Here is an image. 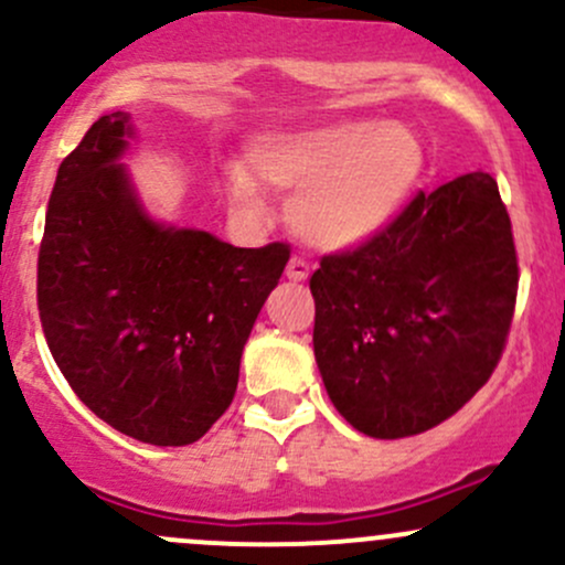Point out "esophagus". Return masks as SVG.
I'll list each match as a JSON object with an SVG mask.
<instances>
[{
  "label": "esophagus",
  "mask_w": 565,
  "mask_h": 565,
  "mask_svg": "<svg viewBox=\"0 0 565 565\" xmlns=\"http://www.w3.org/2000/svg\"><path fill=\"white\" fill-rule=\"evenodd\" d=\"M308 276H311V265H308L306 259H302V257L289 259V265H287V278H289V281H306Z\"/></svg>",
  "instance_id": "1"
}]
</instances>
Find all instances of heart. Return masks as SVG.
Masks as SVG:
<instances>
[{
  "label": "heart",
  "instance_id": "b5f03b06",
  "mask_svg": "<svg viewBox=\"0 0 565 565\" xmlns=\"http://www.w3.org/2000/svg\"><path fill=\"white\" fill-rule=\"evenodd\" d=\"M424 169V147L411 128L383 120H345L311 131L265 134L246 150V171L227 173V198L257 216L263 198L250 180L297 192L292 222L324 249L367 241L405 206ZM253 178L249 180L248 177Z\"/></svg>",
  "mask_w": 565,
  "mask_h": 565
}]
</instances>
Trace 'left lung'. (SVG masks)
<instances>
[{"label":"left lung","mask_w":565,"mask_h":565,"mask_svg":"<svg viewBox=\"0 0 565 565\" xmlns=\"http://www.w3.org/2000/svg\"><path fill=\"white\" fill-rule=\"evenodd\" d=\"M518 278L510 214L480 171L418 190L383 231L324 254L313 353L338 413L377 439L448 420L504 353Z\"/></svg>","instance_id":"1"}]
</instances>
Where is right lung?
Instances as JSON below:
<instances>
[{"label": "right lung", "instance_id": "obj_1", "mask_svg": "<svg viewBox=\"0 0 565 565\" xmlns=\"http://www.w3.org/2000/svg\"><path fill=\"white\" fill-rule=\"evenodd\" d=\"M128 115L98 117L58 166L36 308L85 407L150 445H190L231 407L241 351L289 244L238 249L152 222L120 160Z\"/></svg>", "mask_w": 565, "mask_h": 565}]
</instances>
